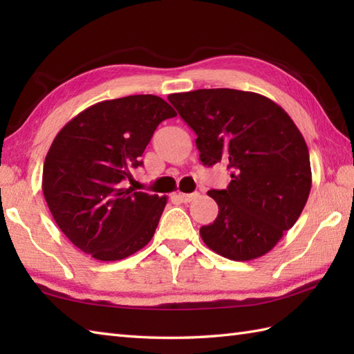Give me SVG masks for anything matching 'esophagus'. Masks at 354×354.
Wrapping results in <instances>:
<instances>
[{"mask_svg": "<svg viewBox=\"0 0 354 354\" xmlns=\"http://www.w3.org/2000/svg\"><path fill=\"white\" fill-rule=\"evenodd\" d=\"M198 196H199L198 192H194V193H179L178 194V198L181 199L184 204H189V202H192L193 199H196Z\"/></svg>", "mask_w": 354, "mask_h": 354, "instance_id": "obj_1", "label": "esophagus"}]
</instances>
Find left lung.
I'll list each match as a JSON object with an SVG mask.
<instances>
[{
  "instance_id": "obj_1",
  "label": "left lung",
  "mask_w": 354,
  "mask_h": 354,
  "mask_svg": "<svg viewBox=\"0 0 354 354\" xmlns=\"http://www.w3.org/2000/svg\"><path fill=\"white\" fill-rule=\"evenodd\" d=\"M196 132L204 165L228 162L231 183L209 190L216 221L201 228L204 243L234 261L259 259L301 214L312 187L309 149L297 124L265 95L230 88L170 94Z\"/></svg>"
}]
</instances>
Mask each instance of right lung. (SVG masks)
I'll return each mask as SVG.
<instances>
[{"label": "right lung", "mask_w": 354, "mask_h": 354, "mask_svg": "<svg viewBox=\"0 0 354 354\" xmlns=\"http://www.w3.org/2000/svg\"><path fill=\"white\" fill-rule=\"evenodd\" d=\"M176 112L161 97L127 95L82 111L53 140L42 171L47 205L70 242L115 261L153 237L167 196L123 189L161 122Z\"/></svg>", "instance_id": "right-lung-1"}]
</instances>
